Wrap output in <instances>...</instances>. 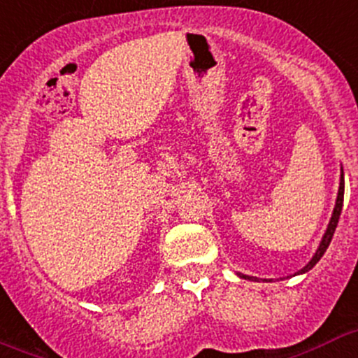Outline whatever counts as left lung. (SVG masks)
Returning a JSON list of instances; mask_svg holds the SVG:
<instances>
[{
	"mask_svg": "<svg viewBox=\"0 0 358 358\" xmlns=\"http://www.w3.org/2000/svg\"><path fill=\"white\" fill-rule=\"evenodd\" d=\"M343 176H345V174H343V167H341V179H339V189H338V198H336L334 210H332L331 221H329L327 229H325L324 236H322L320 243H318L317 252H315V254H313V257H311V259L308 261L306 266L301 268V270L298 271V273H294V277H296V275H303V273H306V271H310L311 268H313L315 264H317L318 261H320V257L324 256V252H325V250H327L329 243H331L332 235H334V231H336V226H338L339 215H341L343 198H345V179H343ZM238 277H240V278H245V280H259V278H257V277H249V275H243V273H238ZM263 280H264V282H268V278H263Z\"/></svg>",
	"mask_w": 358,
	"mask_h": 358,
	"instance_id": "1",
	"label": "left lung"
}]
</instances>
